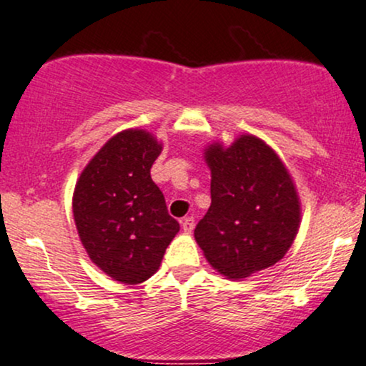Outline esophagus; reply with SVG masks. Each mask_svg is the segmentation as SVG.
Here are the masks:
<instances>
[{
  "label": "esophagus",
  "mask_w": 366,
  "mask_h": 366,
  "mask_svg": "<svg viewBox=\"0 0 366 366\" xmlns=\"http://www.w3.org/2000/svg\"><path fill=\"white\" fill-rule=\"evenodd\" d=\"M182 227H183L184 232L190 234L193 231V227H195V219H193L192 215H188V217L182 219Z\"/></svg>",
  "instance_id": "obj_1"
}]
</instances>
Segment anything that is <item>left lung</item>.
Listing matches in <instances>:
<instances>
[{"mask_svg": "<svg viewBox=\"0 0 366 366\" xmlns=\"http://www.w3.org/2000/svg\"><path fill=\"white\" fill-rule=\"evenodd\" d=\"M212 204L195 239L214 269L241 280L278 263L300 227V200L292 174L263 139L242 134L231 146L212 142Z\"/></svg>", "mask_w": 366, "mask_h": 366, "instance_id": "obj_1", "label": "left lung"}]
</instances>
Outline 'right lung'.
Returning <instances> with one entry per match:
<instances>
[{"mask_svg": "<svg viewBox=\"0 0 366 366\" xmlns=\"http://www.w3.org/2000/svg\"><path fill=\"white\" fill-rule=\"evenodd\" d=\"M161 151L147 130H122L92 157L74 187L81 244L103 273L125 285L151 278L179 231L151 178Z\"/></svg>", "mask_w": 366, "mask_h": 366, "instance_id": "1", "label": "right lung"}]
</instances>
